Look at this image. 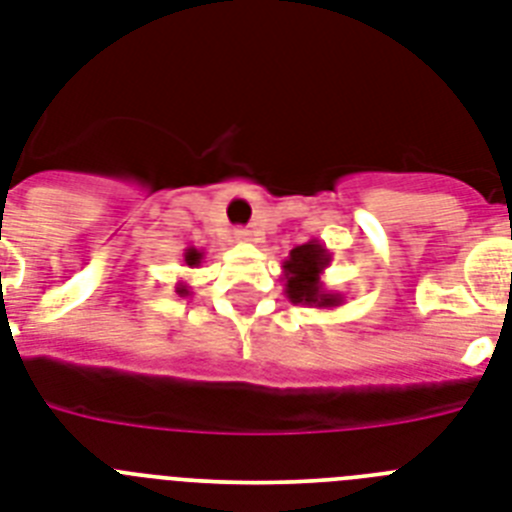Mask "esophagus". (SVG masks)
<instances>
[{
  "instance_id": "esophagus-1",
  "label": "esophagus",
  "mask_w": 512,
  "mask_h": 512,
  "mask_svg": "<svg viewBox=\"0 0 512 512\" xmlns=\"http://www.w3.org/2000/svg\"><path fill=\"white\" fill-rule=\"evenodd\" d=\"M234 236L239 239V242H257V234L249 229H236Z\"/></svg>"
}]
</instances>
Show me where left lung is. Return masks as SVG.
<instances>
[{
	"label": "left lung",
	"instance_id": "1",
	"mask_svg": "<svg viewBox=\"0 0 512 512\" xmlns=\"http://www.w3.org/2000/svg\"><path fill=\"white\" fill-rule=\"evenodd\" d=\"M333 255L325 244L317 239H309L307 244H299L283 260V289L289 302L304 304L315 309H336L343 304V294L328 291L322 283V273L330 265Z\"/></svg>",
	"mask_w": 512,
	"mask_h": 512
}]
</instances>
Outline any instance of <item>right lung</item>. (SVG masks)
I'll use <instances>...</instances> for the list:
<instances>
[{"label": "right lung", "mask_w": 512, "mask_h": 512, "mask_svg": "<svg viewBox=\"0 0 512 512\" xmlns=\"http://www.w3.org/2000/svg\"><path fill=\"white\" fill-rule=\"evenodd\" d=\"M203 260H205L203 249H197V247L184 249V265H187V268H200V263H203ZM174 289H176V294H179V296H190L192 294L190 286H187L184 281H176Z\"/></svg>", "instance_id": "add662e5"}]
</instances>
